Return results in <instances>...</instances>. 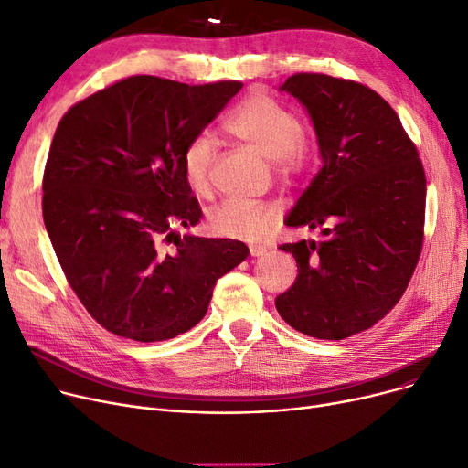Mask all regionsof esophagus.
Masks as SVG:
<instances>
[{
	"mask_svg": "<svg viewBox=\"0 0 468 468\" xmlns=\"http://www.w3.org/2000/svg\"><path fill=\"white\" fill-rule=\"evenodd\" d=\"M250 253H251V257H261V255L267 253V250L259 248V246H251V248H250Z\"/></svg>",
	"mask_w": 468,
	"mask_h": 468,
	"instance_id": "34e87169",
	"label": "esophagus"
}]
</instances>
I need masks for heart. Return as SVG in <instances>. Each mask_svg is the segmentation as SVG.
I'll return each mask as SVG.
<instances>
[{"label":"heart","mask_w":468,"mask_h":468,"mask_svg":"<svg viewBox=\"0 0 468 468\" xmlns=\"http://www.w3.org/2000/svg\"><path fill=\"white\" fill-rule=\"evenodd\" d=\"M224 128L234 138L255 147L261 155L271 159L280 176L299 175L313 157V144L302 133V122L293 109L267 93L255 91L248 96L224 121ZM215 155L217 145L207 134L192 138L184 147V176L199 196L209 192ZM276 222L278 209L272 203L224 199L209 211V229L224 238L259 239Z\"/></svg>","instance_id":"heart-1"}]
</instances>
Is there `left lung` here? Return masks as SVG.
<instances>
[{
	"label": "left lung",
	"instance_id": "obj_1",
	"mask_svg": "<svg viewBox=\"0 0 468 468\" xmlns=\"http://www.w3.org/2000/svg\"><path fill=\"white\" fill-rule=\"evenodd\" d=\"M280 91L305 107L321 171L286 227L323 229L321 241L280 246L297 278L276 311L297 332L344 340L377 324L403 295L422 250L426 176L396 111L375 90L299 72Z\"/></svg>",
	"mask_w": 468,
	"mask_h": 468
}]
</instances>
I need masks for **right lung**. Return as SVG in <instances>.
Wrapping results in <instances>:
<instances>
[{"mask_svg": "<svg viewBox=\"0 0 468 468\" xmlns=\"http://www.w3.org/2000/svg\"><path fill=\"white\" fill-rule=\"evenodd\" d=\"M130 77L72 105L49 147L44 224L86 311L136 342L196 326L248 246L180 234L203 217L182 169L188 142L241 90Z\"/></svg>", "mask_w": 468, "mask_h": 468, "instance_id": "right-lung-1", "label": "right lung"}]
</instances>
